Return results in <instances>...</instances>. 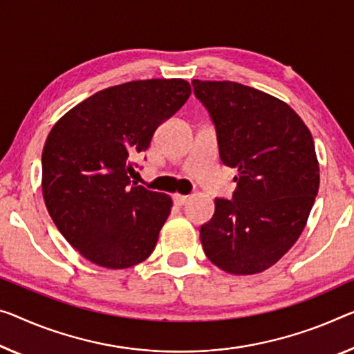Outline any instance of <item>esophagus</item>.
<instances>
[{
  "label": "esophagus",
  "mask_w": 354,
  "mask_h": 354,
  "mask_svg": "<svg viewBox=\"0 0 354 354\" xmlns=\"http://www.w3.org/2000/svg\"><path fill=\"white\" fill-rule=\"evenodd\" d=\"M172 201H174V204H176V205H183V204L188 201V196L174 194V196H172Z\"/></svg>",
  "instance_id": "34e87169"
}]
</instances>
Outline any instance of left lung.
<instances>
[{"label": "left lung", "instance_id": "obj_1", "mask_svg": "<svg viewBox=\"0 0 354 354\" xmlns=\"http://www.w3.org/2000/svg\"><path fill=\"white\" fill-rule=\"evenodd\" d=\"M193 90L215 124L221 162L239 171L232 199H215L201 226L204 253L230 274H258L306 226L319 187L313 138L286 102L264 91L198 79Z\"/></svg>", "mask_w": 354, "mask_h": 354}]
</instances>
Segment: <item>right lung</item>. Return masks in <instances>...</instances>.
Wrapping results in <instances>:
<instances>
[{
  "label": "right lung",
  "mask_w": 354,
  "mask_h": 354,
  "mask_svg": "<svg viewBox=\"0 0 354 354\" xmlns=\"http://www.w3.org/2000/svg\"><path fill=\"white\" fill-rule=\"evenodd\" d=\"M192 95L182 79L134 80L86 97L42 150V194L63 237L91 263L127 269L155 250L172 199L131 183L136 158Z\"/></svg>",
  "instance_id": "1"
}]
</instances>
